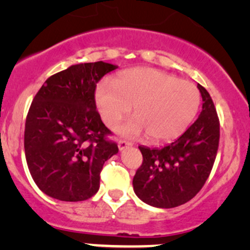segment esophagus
<instances>
[{
  "label": "esophagus",
  "mask_w": 250,
  "mask_h": 250,
  "mask_svg": "<svg viewBox=\"0 0 250 250\" xmlns=\"http://www.w3.org/2000/svg\"><path fill=\"white\" fill-rule=\"evenodd\" d=\"M129 146H132V143H129V141L127 140L118 141V147H120V150H125V147H129Z\"/></svg>",
  "instance_id": "esophagus-1"
}]
</instances>
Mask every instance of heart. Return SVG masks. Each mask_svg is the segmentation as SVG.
<instances>
[{"label":"heart","mask_w":250,"mask_h":250,"mask_svg":"<svg viewBox=\"0 0 250 250\" xmlns=\"http://www.w3.org/2000/svg\"><path fill=\"white\" fill-rule=\"evenodd\" d=\"M95 103L105 125L116 128L134 105L137 117L122 128L129 137L145 133L153 143L180 137L195 118L201 103L193 83L148 67L122 71L113 84L103 82L95 92Z\"/></svg>","instance_id":"obj_1"}]
</instances>
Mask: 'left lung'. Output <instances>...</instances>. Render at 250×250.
I'll list each match as a JSON object with an SVG mask.
<instances>
[{
	"label": "left lung",
	"instance_id": "8db88e82",
	"mask_svg": "<svg viewBox=\"0 0 250 250\" xmlns=\"http://www.w3.org/2000/svg\"><path fill=\"white\" fill-rule=\"evenodd\" d=\"M202 112L174 143L162 148L139 146L143 163L133 178L134 192L157 208H174L192 200L211 172L220 139V122L210 95L197 84Z\"/></svg>",
	"mask_w": 250,
	"mask_h": 250
}]
</instances>
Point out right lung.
<instances>
[{
    "mask_svg": "<svg viewBox=\"0 0 250 250\" xmlns=\"http://www.w3.org/2000/svg\"><path fill=\"white\" fill-rule=\"evenodd\" d=\"M116 65H72L43 83L25 122L27 167L41 191L65 202L85 201L100 186L104 163L118 152L95 105L97 83Z\"/></svg>",
    "mask_w": 250,
    "mask_h": 250,
    "instance_id": "right-lung-1",
    "label": "right lung"
}]
</instances>
